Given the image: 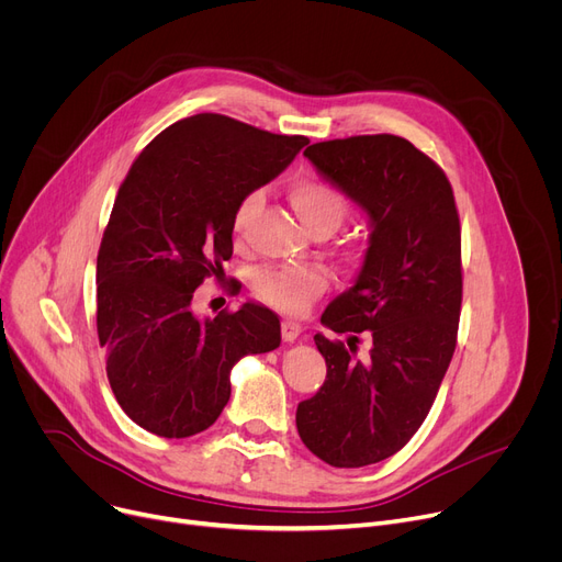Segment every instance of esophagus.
I'll return each mask as SVG.
<instances>
[{
  "label": "esophagus",
  "instance_id": "34e87169",
  "mask_svg": "<svg viewBox=\"0 0 562 562\" xmlns=\"http://www.w3.org/2000/svg\"><path fill=\"white\" fill-rule=\"evenodd\" d=\"M303 335V328L299 326V323H293V321H282V339L284 341H296L299 337Z\"/></svg>",
  "mask_w": 562,
  "mask_h": 562
}]
</instances>
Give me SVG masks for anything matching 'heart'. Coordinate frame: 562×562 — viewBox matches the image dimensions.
<instances>
[{"label":"heart","mask_w":562,"mask_h":562,"mask_svg":"<svg viewBox=\"0 0 562 562\" xmlns=\"http://www.w3.org/2000/svg\"><path fill=\"white\" fill-rule=\"evenodd\" d=\"M291 204L307 229L318 225L337 227L348 214V198L333 184L318 180H299L291 184ZM261 204V191L246 193L239 204H236L232 227L241 232L252 214ZM330 278L328 271L321 266H280V269L259 271L255 278V289L259 299L280 312L301 314L305 312L323 291L328 289Z\"/></svg>","instance_id":"1"}]
</instances>
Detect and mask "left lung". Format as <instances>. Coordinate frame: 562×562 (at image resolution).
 I'll use <instances>...</instances> for the list:
<instances>
[{
  "label": "left lung",
  "instance_id": "obj_1",
  "mask_svg": "<svg viewBox=\"0 0 562 562\" xmlns=\"http://www.w3.org/2000/svg\"><path fill=\"white\" fill-rule=\"evenodd\" d=\"M305 157L369 216V248L348 291L314 335L323 387L299 403L303 445L333 467H367L401 451L435 403L462 305L460 218L453 189L430 157L394 134L314 143ZM372 339L357 358L359 335Z\"/></svg>",
  "mask_w": 562,
  "mask_h": 562
}]
</instances>
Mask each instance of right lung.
<instances>
[{
  "label": "right lung",
  "mask_w": 562,
  "mask_h": 562,
  "mask_svg": "<svg viewBox=\"0 0 562 562\" xmlns=\"http://www.w3.org/2000/svg\"><path fill=\"white\" fill-rule=\"evenodd\" d=\"M307 143L198 113L132 164L98 252V337L115 401L140 428L168 439L206 430L229 401L232 367L280 346L271 310L244 303L202 321L191 301L232 257L236 204Z\"/></svg>",
  "instance_id": "add662e5"
}]
</instances>
